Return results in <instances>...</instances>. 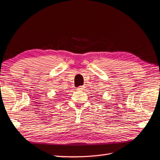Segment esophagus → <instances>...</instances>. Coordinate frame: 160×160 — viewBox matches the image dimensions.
Instances as JSON below:
<instances>
[{
  "label": "esophagus",
  "instance_id": "obj_1",
  "mask_svg": "<svg viewBox=\"0 0 160 160\" xmlns=\"http://www.w3.org/2000/svg\"><path fill=\"white\" fill-rule=\"evenodd\" d=\"M78 90H83V89H84V86H78Z\"/></svg>",
  "mask_w": 160,
  "mask_h": 160
}]
</instances>
